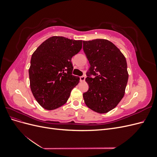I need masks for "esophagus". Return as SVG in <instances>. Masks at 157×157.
Wrapping results in <instances>:
<instances>
[{
	"instance_id": "1",
	"label": "esophagus",
	"mask_w": 157,
	"mask_h": 157,
	"mask_svg": "<svg viewBox=\"0 0 157 157\" xmlns=\"http://www.w3.org/2000/svg\"><path fill=\"white\" fill-rule=\"evenodd\" d=\"M85 78H86V77H85L84 76H82V77H80V81H81V82H84V80H85Z\"/></svg>"
}]
</instances>
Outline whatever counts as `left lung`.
I'll list each match as a JSON object with an SVG mask.
<instances>
[{"instance_id": "8db88e82", "label": "left lung", "mask_w": 157, "mask_h": 157, "mask_svg": "<svg viewBox=\"0 0 157 157\" xmlns=\"http://www.w3.org/2000/svg\"><path fill=\"white\" fill-rule=\"evenodd\" d=\"M83 50L90 67L86 81L89 89L83 94L88 107L98 113L111 111L124 96L128 73L124 56L108 40L83 41ZM95 76L92 78L90 75Z\"/></svg>"}]
</instances>
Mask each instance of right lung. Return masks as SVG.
<instances>
[{
  "label": "right lung",
  "mask_w": 157,
  "mask_h": 157,
  "mask_svg": "<svg viewBox=\"0 0 157 157\" xmlns=\"http://www.w3.org/2000/svg\"><path fill=\"white\" fill-rule=\"evenodd\" d=\"M82 40L52 36L33 52L29 69L30 87L36 101L54 110L67 101L80 78L72 75V57L82 48Z\"/></svg>",
  "instance_id": "add662e5"
}]
</instances>
